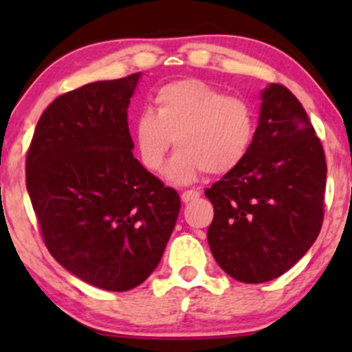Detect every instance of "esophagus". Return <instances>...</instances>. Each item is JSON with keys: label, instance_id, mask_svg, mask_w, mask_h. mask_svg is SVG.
Returning <instances> with one entry per match:
<instances>
[{"label": "esophagus", "instance_id": "esophagus-1", "mask_svg": "<svg viewBox=\"0 0 352 352\" xmlns=\"http://www.w3.org/2000/svg\"><path fill=\"white\" fill-rule=\"evenodd\" d=\"M199 197H200L199 190H185V192L182 193V201H184V204H188V201L197 200Z\"/></svg>", "mask_w": 352, "mask_h": 352}]
</instances>
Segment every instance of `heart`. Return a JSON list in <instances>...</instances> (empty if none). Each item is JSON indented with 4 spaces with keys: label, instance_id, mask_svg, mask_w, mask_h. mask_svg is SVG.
Returning a JSON list of instances; mask_svg holds the SVG:
<instances>
[{
    "label": "heart",
    "instance_id": "heart-1",
    "mask_svg": "<svg viewBox=\"0 0 352 352\" xmlns=\"http://www.w3.org/2000/svg\"><path fill=\"white\" fill-rule=\"evenodd\" d=\"M155 114L144 111L135 119L134 139L140 162L162 173L167 153L180 147L168 167L175 182H190L207 172L225 175L245 160L254 134L250 104L200 79L165 84L153 96Z\"/></svg>",
    "mask_w": 352,
    "mask_h": 352
}]
</instances>
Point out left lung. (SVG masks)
Returning <instances> with one entry per match:
<instances>
[{
  "label": "left lung",
  "mask_w": 352,
  "mask_h": 352,
  "mask_svg": "<svg viewBox=\"0 0 352 352\" xmlns=\"http://www.w3.org/2000/svg\"><path fill=\"white\" fill-rule=\"evenodd\" d=\"M245 160L205 190L213 205L208 245L220 268L265 283L296 265L324 218L326 159L305 107L281 84L261 94Z\"/></svg>",
  "instance_id": "left-lung-1"
}]
</instances>
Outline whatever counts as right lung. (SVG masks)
Wrapping results in <instances>:
<instances>
[{
  "mask_svg": "<svg viewBox=\"0 0 352 352\" xmlns=\"http://www.w3.org/2000/svg\"><path fill=\"white\" fill-rule=\"evenodd\" d=\"M140 74L56 98L26 153V187L46 248L72 274L127 292L162 258L180 197L135 159L127 107Z\"/></svg>",
  "mask_w": 352,
  "mask_h": 352,
  "instance_id": "right-lung-1",
  "label": "right lung"
}]
</instances>
